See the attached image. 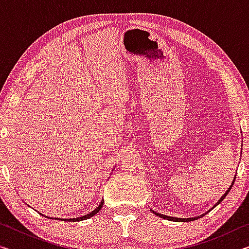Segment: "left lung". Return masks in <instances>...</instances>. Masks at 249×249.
<instances>
[{"instance_id":"8db88e82","label":"left lung","mask_w":249,"mask_h":249,"mask_svg":"<svg viewBox=\"0 0 249 249\" xmlns=\"http://www.w3.org/2000/svg\"><path fill=\"white\" fill-rule=\"evenodd\" d=\"M242 146H243V144H242ZM235 179H236V176L234 177V180H233V182H231V184L230 185V188L227 189V191L224 193V195H223V196H221V199L216 202L215 205H214L213 208H215L216 205L220 204L221 202L225 199V196H227V193L230 192V190H231V187H233V184H234V182H235ZM213 208H212V209H213ZM212 209H211V210H212ZM211 210H209L208 212H205L204 214H201V215H199V216H196V217H189V218H181V217L168 216V215H165V214H161V213H157V212H155L154 210H151V209H150V211H151V212H153V213L155 214V215H157V216H159V217H162V218H165V220H168V221H174V222H191V221H195V220H196V218H200V217H202V216H203V215H205V214H206V213H209Z\"/></svg>"}]
</instances>
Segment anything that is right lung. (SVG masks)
Returning <instances> with one entry per match:
<instances>
[{"instance_id":"1","label":"right lung","mask_w":249,"mask_h":249,"mask_svg":"<svg viewBox=\"0 0 249 249\" xmlns=\"http://www.w3.org/2000/svg\"><path fill=\"white\" fill-rule=\"evenodd\" d=\"M103 203H104V200L101 201V203L98 205V208L94 209V210L92 211V212H90L89 214H86V215H82V216H79V217H74V218H57V217H53V218H54V220H59V221H66V222H75V221L88 220V218L94 216L95 214L98 213L101 209H102ZM27 205H28V204H27ZM28 206H29V205H28ZM39 214H40V215H44V214H41V213H39ZM44 216H45V217H48V216H46V215H44ZM49 218H52V217H49Z\"/></svg>"}]
</instances>
